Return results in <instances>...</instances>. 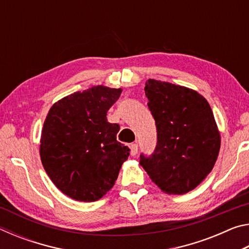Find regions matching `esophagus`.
Wrapping results in <instances>:
<instances>
[{
	"label": "esophagus",
	"instance_id": "1",
	"mask_svg": "<svg viewBox=\"0 0 249 249\" xmlns=\"http://www.w3.org/2000/svg\"><path fill=\"white\" fill-rule=\"evenodd\" d=\"M137 153H138V145L137 144L130 145V155L136 156Z\"/></svg>",
	"mask_w": 249,
	"mask_h": 249
}]
</instances>
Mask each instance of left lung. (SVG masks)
I'll list each match as a JSON object with an SVG mask.
<instances>
[{
    "mask_svg": "<svg viewBox=\"0 0 249 249\" xmlns=\"http://www.w3.org/2000/svg\"><path fill=\"white\" fill-rule=\"evenodd\" d=\"M145 94L157 128V145L141 165L168 195L197 187L214 165L221 136L210 104L189 88L149 79Z\"/></svg>",
    "mask_w": 249,
    "mask_h": 249,
    "instance_id": "8db88e82",
    "label": "left lung"
}]
</instances>
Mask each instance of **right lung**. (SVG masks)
I'll return each instance as SVG.
<instances>
[{
    "mask_svg": "<svg viewBox=\"0 0 249 249\" xmlns=\"http://www.w3.org/2000/svg\"><path fill=\"white\" fill-rule=\"evenodd\" d=\"M122 89L96 86L50 107L40 137V159L53 184L77 201L94 202L113 185L130 149L116 141L119 124L107 113Z\"/></svg>",
    "mask_w": 249,
    "mask_h": 249,
    "instance_id": "obj_1",
    "label": "right lung"
}]
</instances>
